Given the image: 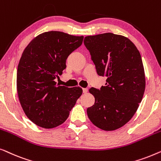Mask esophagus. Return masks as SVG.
Here are the masks:
<instances>
[{"mask_svg": "<svg viewBox=\"0 0 161 161\" xmlns=\"http://www.w3.org/2000/svg\"><path fill=\"white\" fill-rule=\"evenodd\" d=\"M87 92H88V89H86V88H83V93H84V94L87 93Z\"/></svg>", "mask_w": 161, "mask_h": 161, "instance_id": "1", "label": "esophagus"}]
</instances>
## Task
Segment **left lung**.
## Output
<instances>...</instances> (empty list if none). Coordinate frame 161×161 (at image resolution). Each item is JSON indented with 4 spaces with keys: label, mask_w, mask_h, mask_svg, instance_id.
Returning <instances> with one entry per match:
<instances>
[{
    "label": "left lung",
    "mask_w": 161,
    "mask_h": 161,
    "mask_svg": "<svg viewBox=\"0 0 161 161\" xmlns=\"http://www.w3.org/2000/svg\"><path fill=\"white\" fill-rule=\"evenodd\" d=\"M83 42L97 73L106 78L105 86L89 89L95 102L87 108L88 117L103 130H115L131 119L144 96L146 82L142 56L136 45L122 35L88 36Z\"/></svg>",
    "instance_id": "1"
}]
</instances>
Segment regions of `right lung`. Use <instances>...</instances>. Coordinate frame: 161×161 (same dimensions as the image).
Returning <instances> with one entry per match:
<instances>
[{"instance_id":"right-lung-1","label":"right lung","mask_w":161,"mask_h":161,"mask_svg":"<svg viewBox=\"0 0 161 161\" xmlns=\"http://www.w3.org/2000/svg\"><path fill=\"white\" fill-rule=\"evenodd\" d=\"M83 39L52 31L38 35L24 50L17 67V94L23 111L35 125L49 129L63 124L82 94L80 87L59 86L54 80Z\"/></svg>"}]
</instances>
